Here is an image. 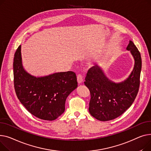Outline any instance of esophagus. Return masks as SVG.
<instances>
[{"label": "esophagus", "instance_id": "obj_1", "mask_svg": "<svg viewBox=\"0 0 151 151\" xmlns=\"http://www.w3.org/2000/svg\"><path fill=\"white\" fill-rule=\"evenodd\" d=\"M77 82L79 84H81L83 82V77L81 74H78L77 75Z\"/></svg>", "mask_w": 151, "mask_h": 151}]
</instances>
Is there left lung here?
Masks as SVG:
<instances>
[{
  "instance_id": "8db88e82",
  "label": "left lung",
  "mask_w": 151,
  "mask_h": 151,
  "mask_svg": "<svg viewBox=\"0 0 151 151\" xmlns=\"http://www.w3.org/2000/svg\"><path fill=\"white\" fill-rule=\"evenodd\" d=\"M134 59V67L129 76L115 83L105 74L101 67L91 68L85 77V85L90 91L89 112L96 119L107 121L119 117L135 101L139 87L141 70L140 53L132 41L126 48Z\"/></svg>"
}]
</instances>
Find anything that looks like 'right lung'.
<instances>
[{"mask_svg": "<svg viewBox=\"0 0 151 151\" xmlns=\"http://www.w3.org/2000/svg\"><path fill=\"white\" fill-rule=\"evenodd\" d=\"M14 85L17 98L32 114L40 119L53 121L65 111V102L77 87L72 71L35 77L24 69L21 46L16 50L13 62Z\"/></svg>", "mask_w": 151, "mask_h": 151, "instance_id": "1", "label": "right lung"}]
</instances>
